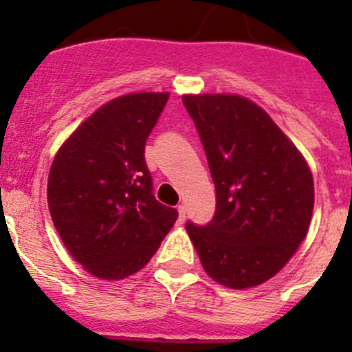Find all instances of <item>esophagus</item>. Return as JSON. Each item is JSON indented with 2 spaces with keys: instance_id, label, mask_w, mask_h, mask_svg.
<instances>
[{
  "instance_id": "1",
  "label": "esophagus",
  "mask_w": 352,
  "mask_h": 352,
  "mask_svg": "<svg viewBox=\"0 0 352 352\" xmlns=\"http://www.w3.org/2000/svg\"><path fill=\"white\" fill-rule=\"evenodd\" d=\"M178 213H179V220H185V206H183V204H179L178 206Z\"/></svg>"
}]
</instances>
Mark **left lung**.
Listing matches in <instances>:
<instances>
[{"mask_svg":"<svg viewBox=\"0 0 352 352\" xmlns=\"http://www.w3.org/2000/svg\"><path fill=\"white\" fill-rule=\"evenodd\" d=\"M217 192L206 226L186 223L214 282L247 289L270 280L309 232L314 179L303 155L268 113L238 95H185Z\"/></svg>","mask_w":352,"mask_h":352,"instance_id":"8db88e82","label":"left lung"}]
</instances>
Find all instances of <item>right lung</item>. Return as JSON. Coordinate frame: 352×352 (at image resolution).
Masks as SVG:
<instances>
[{"label": "right lung", "instance_id": "obj_1", "mask_svg": "<svg viewBox=\"0 0 352 352\" xmlns=\"http://www.w3.org/2000/svg\"><path fill=\"white\" fill-rule=\"evenodd\" d=\"M169 93L107 102L56 153L47 183L51 219L70 256L91 275L120 280L144 268L178 219L155 199L146 139Z\"/></svg>", "mask_w": 352, "mask_h": 352}]
</instances>
